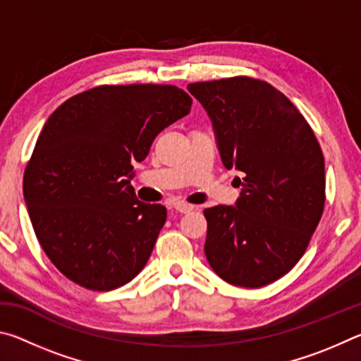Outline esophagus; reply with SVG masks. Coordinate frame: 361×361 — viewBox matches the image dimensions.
I'll use <instances>...</instances> for the list:
<instances>
[{
    "label": "esophagus",
    "instance_id": "obj_1",
    "mask_svg": "<svg viewBox=\"0 0 361 361\" xmlns=\"http://www.w3.org/2000/svg\"><path fill=\"white\" fill-rule=\"evenodd\" d=\"M173 209L178 213H189V212L194 210V207L189 205V204H185V202H178V204H175Z\"/></svg>",
    "mask_w": 361,
    "mask_h": 361
}]
</instances>
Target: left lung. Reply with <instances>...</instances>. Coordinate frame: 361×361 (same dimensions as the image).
Instances as JSON below:
<instances>
[{"instance_id": "1", "label": "left lung", "mask_w": 361, "mask_h": 361, "mask_svg": "<svg viewBox=\"0 0 361 361\" xmlns=\"http://www.w3.org/2000/svg\"><path fill=\"white\" fill-rule=\"evenodd\" d=\"M212 121L224 167L243 175L235 205L205 209L204 252L243 288L276 282L301 259L325 207V159L286 97L259 79L188 84Z\"/></svg>"}]
</instances>
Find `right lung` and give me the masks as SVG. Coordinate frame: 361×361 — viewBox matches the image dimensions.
<instances>
[{"mask_svg":"<svg viewBox=\"0 0 361 361\" xmlns=\"http://www.w3.org/2000/svg\"><path fill=\"white\" fill-rule=\"evenodd\" d=\"M191 105L175 85H99L49 116L23 197L42 250L71 282L109 291L148 262L167 210L137 199L132 164Z\"/></svg>","mask_w":361,"mask_h":361,"instance_id":"1","label":"right lung"}]
</instances>
